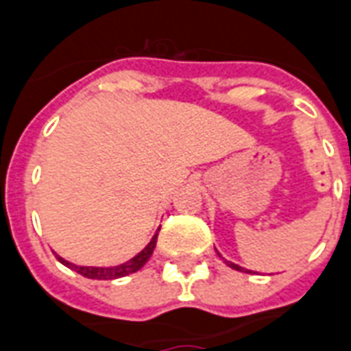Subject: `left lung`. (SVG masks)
<instances>
[{
  "label": "left lung",
  "instance_id": "8db88e82",
  "mask_svg": "<svg viewBox=\"0 0 351 351\" xmlns=\"http://www.w3.org/2000/svg\"><path fill=\"white\" fill-rule=\"evenodd\" d=\"M220 255V254H218ZM226 261V259H223ZM226 265L228 266H231V268H233V270H239V272H247V270H244V268H242V266H239V265H235V263H231V261H226ZM252 274V272H250Z\"/></svg>",
  "mask_w": 351,
  "mask_h": 351
}]
</instances>
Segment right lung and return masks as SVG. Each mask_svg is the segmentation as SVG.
I'll list each match as a JSON object with an SVG mask.
<instances>
[{"instance_id":"obj_1","label":"right lung","mask_w":351,"mask_h":351,"mask_svg":"<svg viewBox=\"0 0 351 351\" xmlns=\"http://www.w3.org/2000/svg\"><path fill=\"white\" fill-rule=\"evenodd\" d=\"M155 244H157V233H155L154 239L149 241V244L142 250L141 254H136L133 259L125 261V263H122V265L118 266H77L73 265V263H70V261L62 259L60 255H57V259H59L62 265L68 266V268H72V270H75V272L81 274V276H85V278L88 279H118L136 272V270H141L142 266L147 263V259L152 257V254H154Z\"/></svg>"}]
</instances>
